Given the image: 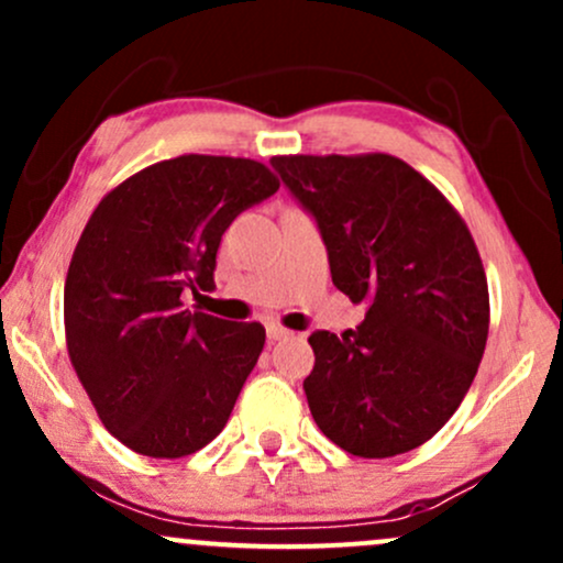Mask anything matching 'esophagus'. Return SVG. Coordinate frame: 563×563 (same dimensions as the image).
I'll return each instance as SVG.
<instances>
[{
	"instance_id": "1",
	"label": "esophagus",
	"mask_w": 563,
	"mask_h": 563,
	"mask_svg": "<svg viewBox=\"0 0 563 563\" xmlns=\"http://www.w3.org/2000/svg\"><path fill=\"white\" fill-rule=\"evenodd\" d=\"M290 331H286L283 325H277V322H267V339L269 341H280V339H288Z\"/></svg>"
}]
</instances>
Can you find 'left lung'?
Here are the masks:
<instances>
[{
    "label": "left lung",
    "instance_id": "1",
    "mask_svg": "<svg viewBox=\"0 0 563 563\" xmlns=\"http://www.w3.org/2000/svg\"><path fill=\"white\" fill-rule=\"evenodd\" d=\"M269 164L318 224L333 286L367 307L357 331L309 335L314 423L360 457L416 450L463 402L487 344V277L466 222L384 153Z\"/></svg>",
    "mask_w": 563,
    "mask_h": 563
}]
</instances>
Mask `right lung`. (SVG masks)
I'll list each match as a JSON object with an SVG mask.
<instances>
[{
	"mask_svg": "<svg viewBox=\"0 0 563 563\" xmlns=\"http://www.w3.org/2000/svg\"><path fill=\"white\" fill-rule=\"evenodd\" d=\"M277 187L260 161L179 156L129 177L89 217L63 294L68 354L129 450L183 457L228 423L264 328L190 312L183 294L214 290L224 230Z\"/></svg>",
	"mask_w": 563,
	"mask_h": 563,
	"instance_id": "1",
	"label": "right lung"
}]
</instances>
